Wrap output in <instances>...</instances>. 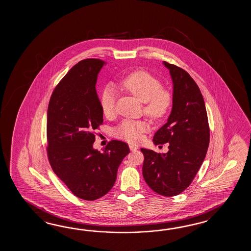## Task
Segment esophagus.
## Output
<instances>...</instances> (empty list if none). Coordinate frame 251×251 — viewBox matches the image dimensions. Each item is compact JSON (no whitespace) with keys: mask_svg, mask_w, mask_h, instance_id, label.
Listing matches in <instances>:
<instances>
[{"mask_svg":"<svg viewBox=\"0 0 251 251\" xmlns=\"http://www.w3.org/2000/svg\"><path fill=\"white\" fill-rule=\"evenodd\" d=\"M129 148H130V150H131L132 151H134L138 150V147L135 146V145H133V144H130V145H129Z\"/></svg>","mask_w":251,"mask_h":251,"instance_id":"esophagus-1","label":"esophagus"}]
</instances>
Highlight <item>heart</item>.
Wrapping results in <instances>:
<instances>
[{"mask_svg": "<svg viewBox=\"0 0 251 251\" xmlns=\"http://www.w3.org/2000/svg\"><path fill=\"white\" fill-rule=\"evenodd\" d=\"M119 86L127 91L140 101L144 102V111L151 118L160 119L169 113L173 103L171 91L161 88V82L148 72L140 70L133 72L120 81ZM117 92L112 86L108 85L103 90L100 100L102 112L106 117H111L116 110ZM149 129L144 121L126 119L115 128L116 137L128 143H137L143 138V133Z\"/></svg>", "mask_w": 251, "mask_h": 251, "instance_id": "obj_1", "label": "heart"}]
</instances>
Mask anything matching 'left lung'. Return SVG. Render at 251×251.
<instances>
[{"mask_svg": "<svg viewBox=\"0 0 251 251\" xmlns=\"http://www.w3.org/2000/svg\"><path fill=\"white\" fill-rule=\"evenodd\" d=\"M173 83V103L167 123L155 133L154 144L169 143L167 153L142 148L143 176L154 192L179 195L197 175L208 149L210 129L202 93L185 70L163 62Z\"/></svg>", "mask_w": 251, "mask_h": 251, "instance_id": "1", "label": "left lung"}]
</instances>
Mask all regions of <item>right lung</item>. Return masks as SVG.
<instances>
[{
  "mask_svg": "<svg viewBox=\"0 0 251 251\" xmlns=\"http://www.w3.org/2000/svg\"><path fill=\"white\" fill-rule=\"evenodd\" d=\"M105 64L100 59L75 64L55 87L48 104L50 165L75 197L88 201L109 192L118 167L130 152L127 144L117 140L103 151L93 148L94 131L103 123L96 83Z\"/></svg>",
  "mask_w": 251,
  "mask_h": 251,
  "instance_id": "obj_1",
  "label": "right lung"
}]
</instances>
